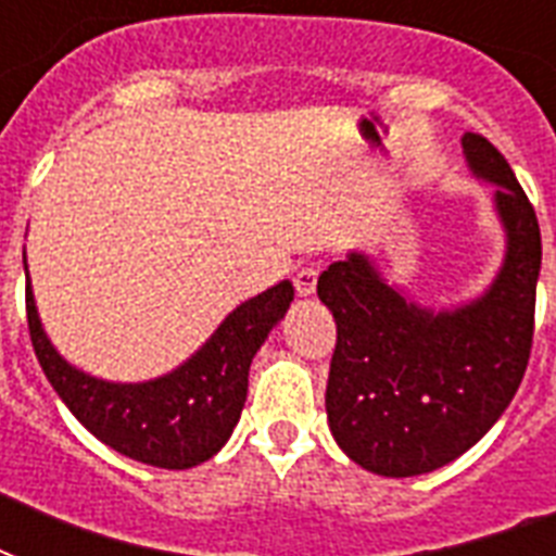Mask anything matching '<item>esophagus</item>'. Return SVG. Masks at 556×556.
<instances>
[{"label":"esophagus","mask_w":556,"mask_h":556,"mask_svg":"<svg viewBox=\"0 0 556 556\" xmlns=\"http://www.w3.org/2000/svg\"><path fill=\"white\" fill-rule=\"evenodd\" d=\"M317 265H305V268L296 270V277H294V288H296V294L300 296H312L314 291H317Z\"/></svg>","instance_id":"34e87169"}]
</instances>
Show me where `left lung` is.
Listing matches in <instances>:
<instances>
[{
	"label": "left lung",
	"mask_w": 556,
	"mask_h": 556,
	"mask_svg": "<svg viewBox=\"0 0 556 556\" xmlns=\"http://www.w3.org/2000/svg\"><path fill=\"white\" fill-rule=\"evenodd\" d=\"M467 167L496 185L505 260L482 296L424 308L352 251L317 279L338 323L326 415L340 450L369 473L418 476L473 447L517 395L534 340L540 225L508 161L488 138H462Z\"/></svg>",
	"instance_id": "1"
}]
</instances>
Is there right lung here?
<instances>
[{
	"instance_id": "add662e5",
	"label": "right lung",
	"mask_w": 556,
	"mask_h": 556,
	"mask_svg": "<svg viewBox=\"0 0 556 556\" xmlns=\"http://www.w3.org/2000/svg\"><path fill=\"white\" fill-rule=\"evenodd\" d=\"M291 300L294 286L282 279L227 314L207 343L178 369L143 383H112L60 357L39 323L30 279L25 288L30 343L74 418L121 456L167 470L195 467L225 447L248 397L253 355L286 317Z\"/></svg>"
}]
</instances>
